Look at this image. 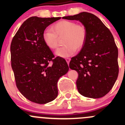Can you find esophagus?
<instances>
[{"mask_svg": "<svg viewBox=\"0 0 125 125\" xmlns=\"http://www.w3.org/2000/svg\"><path fill=\"white\" fill-rule=\"evenodd\" d=\"M65 60H66V62H67V63L69 65V63H70V62L71 59H70V58H66V59H65Z\"/></svg>", "mask_w": 125, "mask_h": 125, "instance_id": "obj_1", "label": "esophagus"}]
</instances>
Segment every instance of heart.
<instances>
[{
	"instance_id": "1",
	"label": "heart",
	"mask_w": 125,
	"mask_h": 125,
	"mask_svg": "<svg viewBox=\"0 0 125 125\" xmlns=\"http://www.w3.org/2000/svg\"><path fill=\"white\" fill-rule=\"evenodd\" d=\"M51 30H46L42 35L45 45L51 50L57 48L59 38H63V43L65 45L58 49L55 55L61 57L71 56L76 50L83 46L86 39V30L83 25L76 24L73 21H62L51 26Z\"/></svg>"
}]
</instances>
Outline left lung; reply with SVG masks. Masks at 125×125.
Segmentation results:
<instances>
[{"label": "left lung", "mask_w": 125, "mask_h": 125, "mask_svg": "<svg viewBox=\"0 0 125 125\" xmlns=\"http://www.w3.org/2000/svg\"><path fill=\"white\" fill-rule=\"evenodd\" d=\"M62 19L80 21L86 30L83 46L70 62V68L79 74L78 91L89 98L104 96L114 86L118 74V49L113 34L97 16L89 12Z\"/></svg>", "instance_id": "8db88e82"}]
</instances>
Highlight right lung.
<instances>
[{"mask_svg":"<svg viewBox=\"0 0 125 125\" xmlns=\"http://www.w3.org/2000/svg\"><path fill=\"white\" fill-rule=\"evenodd\" d=\"M60 19L30 17L11 42V67L16 86L25 98L39 104H45L57 97L58 80L69 70L66 60L54 57L42 37L46 28Z\"/></svg>","mask_w":125,"mask_h":125,"instance_id":"right-lung-1","label":"right lung"}]
</instances>
